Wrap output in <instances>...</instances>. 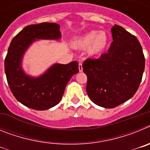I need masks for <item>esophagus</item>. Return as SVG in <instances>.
I'll list each match as a JSON object with an SVG mask.
<instances>
[{
  "label": "esophagus",
  "mask_w": 150,
  "mask_h": 150,
  "mask_svg": "<svg viewBox=\"0 0 150 150\" xmlns=\"http://www.w3.org/2000/svg\"><path fill=\"white\" fill-rule=\"evenodd\" d=\"M79 72H82V71H83V64H82L81 62L79 64Z\"/></svg>",
  "instance_id": "1"
}]
</instances>
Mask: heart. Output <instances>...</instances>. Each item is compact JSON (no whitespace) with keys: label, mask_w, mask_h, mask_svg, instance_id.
Here are the masks:
<instances>
[{"label":"heart","mask_w":150,"mask_h":150,"mask_svg":"<svg viewBox=\"0 0 150 150\" xmlns=\"http://www.w3.org/2000/svg\"><path fill=\"white\" fill-rule=\"evenodd\" d=\"M79 48L88 47L90 55H97L104 51L108 44V38L105 32L91 30L79 37L75 42Z\"/></svg>","instance_id":"obj_1"}]
</instances>
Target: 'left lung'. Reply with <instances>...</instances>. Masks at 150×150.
<instances>
[{"label": "left lung", "mask_w": 150, "mask_h": 150, "mask_svg": "<svg viewBox=\"0 0 150 150\" xmlns=\"http://www.w3.org/2000/svg\"><path fill=\"white\" fill-rule=\"evenodd\" d=\"M112 42L100 59L83 62L86 92L97 105L113 108L132 98L142 79L145 59L136 37L117 25L111 28Z\"/></svg>", "instance_id": "left-lung-1"}]
</instances>
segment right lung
Instances as JSON below:
<instances>
[{
  "label": "right lung",
  "instance_id": "right-lung-1",
  "mask_svg": "<svg viewBox=\"0 0 150 150\" xmlns=\"http://www.w3.org/2000/svg\"><path fill=\"white\" fill-rule=\"evenodd\" d=\"M60 25L43 22L30 25L12 40L4 61L6 79L12 93L21 104L36 110H46L59 104L67 83L79 72V64H54L39 76L28 75L22 68L28 49L38 40H59Z\"/></svg>",
  "mask_w": 150,
  "mask_h": 150
}]
</instances>
